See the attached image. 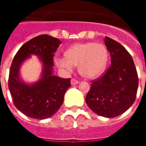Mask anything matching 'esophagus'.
Returning <instances> with one entry per match:
<instances>
[{"label":"esophagus","mask_w":146,"mask_h":146,"mask_svg":"<svg viewBox=\"0 0 146 146\" xmlns=\"http://www.w3.org/2000/svg\"><path fill=\"white\" fill-rule=\"evenodd\" d=\"M79 82H79L78 80H75V79H72V80H71L70 83H71V85H72V86H74V85H77Z\"/></svg>","instance_id":"34e87169"}]
</instances>
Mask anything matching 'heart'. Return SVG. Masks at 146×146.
I'll list each match as a JSON object with an SVG mask.
<instances>
[{
	"label": "heart",
	"instance_id": "obj_1",
	"mask_svg": "<svg viewBox=\"0 0 146 146\" xmlns=\"http://www.w3.org/2000/svg\"><path fill=\"white\" fill-rule=\"evenodd\" d=\"M66 57L55 60L59 68L66 73L73 70L79 65V73L86 79H96L102 75L108 60V51L101 43H78L66 50Z\"/></svg>",
	"mask_w": 146,
	"mask_h": 146
}]
</instances>
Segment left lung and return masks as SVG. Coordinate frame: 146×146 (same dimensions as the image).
<instances>
[{
	"label": "left lung",
	"instance_id": "1",
	"mask_svg": "<svg viewBox=\"0 0 146 146\" xmlns=\"http://www.w3.org/2000/svg\"><path fill=\"white\" fill-rule=\"evenodd\" d=\"M111 55V66L91 85L86 102L98 115L113 118L122 114L136 100L139 80L131 55L120 43L104 38Z\"/></svg>",
	"mask_w": 146,
	"mask_h": 146
}]
</instances>
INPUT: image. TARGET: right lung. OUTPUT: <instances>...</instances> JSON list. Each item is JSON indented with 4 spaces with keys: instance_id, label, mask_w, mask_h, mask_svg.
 Listing matches in <instances>:
<instances>
[{
    "instance_id": "add662e5",
    "label": "right lung",
    "mask_w": 146,
    "mask_h": 146,
    "mask_svg": "<svg viewBox=\"0 0 146 146\" xmlns=\"http://www.w3.org/2000/svg\"><path fill=\"white\" fill-rule=\"evenodd\" d=\"M60 44L57 38L38 35L25 43L13 60L9 90L16 108L29 117L44 120L52 117L62 105L65 92L71 86L70 79L54 75L53 57ZM32 55L40 58L42 69L40 79L29 84L21 79L20 69Z\"/></svg>"
}]
</instances>
